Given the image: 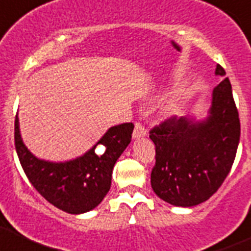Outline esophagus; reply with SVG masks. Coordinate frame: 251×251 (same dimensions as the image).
Masks as SVG:
<instances>
[{
    "label": "esophagus",
    "instance_id": "obj_1",
    "mask_svg": "<svg viewBox=\"0 0 251 251\" xmlns=\"http://www.w3.org/2000/svg\"><path fill=\"white\" fill-rule=\"evenodd\" d=\"M147 135V131H146L145 126L142 125V124H136L135 125V130H133V133H132V137L133 140H138V138H142L145 137V136Z\"/></svg>",
    "mask_w": 251,
    "mask_h": 251
}]
</instances>
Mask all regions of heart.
<instances>
[{"label": "heart", "instance_id": "obj_1", "mask_svg": "<svg viewBox=\"0 0 251 251\" xmlns=\"http://www.w3.org/2000/svg\"><path fill=\"white\" fill-rule=\"evenodd\" d=\"M177 110V103H172L169 105V111L170 113H175Z\"/></svg>", "mask_w": 251, "mask_h": 251}]
</instances>
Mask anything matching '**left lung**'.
<instances>
[{
    "mask_svg": "<svg viewBox=\"0 0 251 251\" xmlns=\"http://www.w3.org/2000/svg\"><path fill=\"white\" fill-rule=\"evenodd\" d=\"M217 76H226L217 65ZM155 146L151 185L158 198L180 207L205 202L230 172L240 138V121L232 86L225 78L212 93L207 118L176 116L150 131Z\"/></svg>",
    "mask_w": 251,
    "mask_h": 251,
    "instance_id": "obj_1",
    "label": "left lung"
}]
</instances>
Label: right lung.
I'll list each match as a JSON object with an SVG mask.
<instances>
[{
	"mask_svg": "<svg viewBox=\"0 0 251 251\" xmlns=\"http://www.w3.org/2000/svg\"><path fill=\"white\" fill-rule=\"evenodd\" d=\"M132 131V123L113 126L81 157L49 162L36 158L25 147L17 115L14 143L22 168L36 191L55 207L79 215L96 208L110 190L113 168L131 142ZM97 145L103 147L96 151Z\"/></svg>",
	"mask_w": 251,
	"mask_h": 251,
	"instance_id": "right-lung-1",
	"label": "right lung"
}]
</instances>
